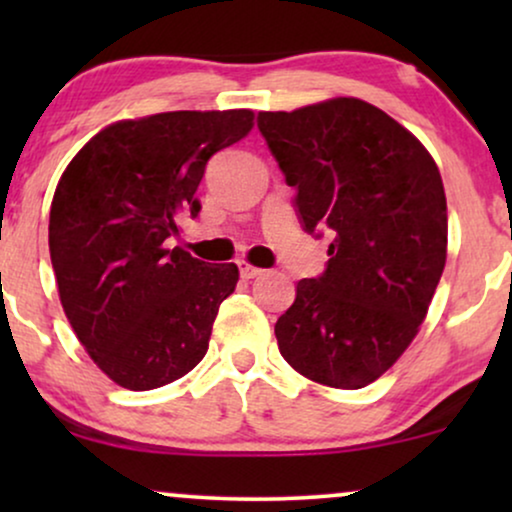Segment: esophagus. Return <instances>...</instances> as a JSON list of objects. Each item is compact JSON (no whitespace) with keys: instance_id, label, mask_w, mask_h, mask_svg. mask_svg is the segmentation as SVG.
<instances>
[{"instance_id":"1","label":"esophagus","mask_w":512,"mask_h":512,"mask_svg":"<svg viewBox=\"0 0 512 512\" xmlns=\"http://www.w3.org/2000/svg\"><path fill=\"white\" fill-rule=\"evenodd\" d=\"M265 270H261V268H256V265H249V263H240V275H242V279H256V277H261Z\"/></svg>"}]
</instances>
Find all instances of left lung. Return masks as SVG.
<instances>
[{
	"label": "left lung",
	"instance_id": "1",
	"mask_svg": "<svg viewBox=\"0 0 512 512\" xmlns=\"http://www.w3.org/2000/svg\"><path fill=\"white\" fill-rule=\"evenodd\" d=\"M258 130L305 233L333 237L319 277L300 279L275 324L307 380L361 389L394 366L426 317L447 256V202L429 151L356 97L261 111Z\"/></svg>",
	"mask_w": 512,
	"mask_h": 512
}]
</instances>
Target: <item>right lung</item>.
I'll return each mask as SVG.
<instances>
[{"instance_id": "right-lung-1", "label": "right lung", "mask_w": 512, "mask_h": 512, "mask_svg": "<svg viewBox=\"0 0 512 512\" xmlns=\"http://www.w3.org/2000/svg\"><path fill=\"white\" fill-rule=\"evenodd\" d=\"M254 111H167L109 125L76 153L51 202L48 247L60 303L104 375L158 389L207 354L235 263L170 249L179 219L200 214L209 158L240 142Z\"/></svg>"}]
</instances>
